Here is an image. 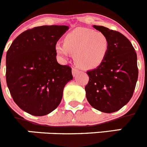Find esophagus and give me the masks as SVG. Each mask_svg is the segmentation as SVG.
Instances as JSON below:
<instances>
[{
    "label": "esophagus",
    "mask_w": 147,
    "mask_h": 147,
    "mask_svg": "<svg viewBox=\"0 0 147 147\" xmlns=\"http://www.w3.org/2000/svg\"><path fill=\"white\" fill-rule=\"evenodd\" d=\"M78 72H79V71H78L76 68L75 67L72 68V74H73L74 76H75L77 74H78Z\"/></svg>",
    "instance_id": "esophagus-1"
}]
</instances>
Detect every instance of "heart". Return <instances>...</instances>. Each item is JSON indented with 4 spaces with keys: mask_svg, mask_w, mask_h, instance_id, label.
Returning <instances> with one entry per match:
<instances>
[{
    "mask_svg": "<svg viewBox=\"0 0 147 147\" xmlns=\"http://www.w3.org/2000/svg\"><path fill=\"white\" fill-rule=\"evenodd\" d=\"M109 50V40L105 33L92 29L78 28L69 32L64 43L58 42L55 51L64 59L74 53L76 64L83 69H94L101 64Z\"/></svg>",
    "mask_w": 147,
    "mask_h": 147,
    "instance_id": "1",
    "label": "heart"
}]
</instances>
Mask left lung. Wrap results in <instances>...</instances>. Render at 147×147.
<instances>
[{
    "label": "left lung",
    "mask_w": 147,
    "mask_h": 147,
    "mask_svg": "<svg viewBox=\"0 0 147 147\" xmlns=\"http://www.w3.org/2000/svg\"><path fill=\"white\" fill-rule=\"evenodd\" d=\"M93 27L107 35L109 50L96 69L87 71L86 95L92 107L104 113L119 111L133 96L138 79L134 48L122 33L101 26Z\"/></svg>",
    "instance_id": "8db88e82"
}]
</instances>
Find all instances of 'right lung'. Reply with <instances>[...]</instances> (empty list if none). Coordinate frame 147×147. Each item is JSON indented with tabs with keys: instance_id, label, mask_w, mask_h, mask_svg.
<instances>
[{
	"instance_id": "add662e5",
	"label": "right lung",
	"mask_w": 147,
	"mask_h": 147,
	"mask_svg": "<svg viewBox=\"0 0 147 147\" xmlns=\"http://www.w3.org/2000/svg\"><path fill=\"white\" fill-rule=\"evenodd\" d=\"M67 26H42L25 30L6 53L7 86L16 104L33 116H44L61 103L71 68L59 64L55 45Z\"/></svg>"
}]
</instances>
